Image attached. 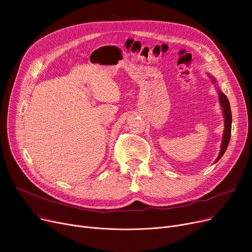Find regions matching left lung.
<instances>
[{
	"instance_id": "1",
	"label": "left lung",
	"mask_w": 252,
	"mask_h": 252,
	"mask_svg": "<svg viewBox=\"0 0 252 252\" xmlns=\"http://www.w3.org/2000/svg\"><path fill=\"white\" fill-rule=\"evenodd\" d=\"M207 75L211 79V82H213L216 85V88L218 90L219 102H220V105L221 107L222 116H223V127L224 128H223V134H222V139H221V144H220V150L218 158L215 161V163H216L220 159L221 156L223 155L224 152H226V150L228 148V145H229L230 138H231V129H232V112H231V106H230L229 100H228L227 96L224 95L223 93L220 90V88L218 87L216 77L211 76L209 73Z\"/></svg>"
}]
</instances>
